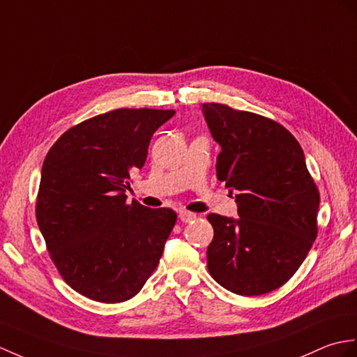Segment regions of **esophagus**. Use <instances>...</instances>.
I'll return each instance as SVG.
<instances>
[{"mask_svg": "<svg viewBox=\"0 0 357 357\" xmlns=\"http://www.w3.org/2000/svg\"><path fill=\"white\" fill-rule=\"evenodd\" d=\"M197 218V214L196 213H192V211H181L179 213V219L182 220V222H192V220H195Z\"/></svg>", "mask_w": 357, "mask_h": 357, "instance_id": "1", "label": "esophagus"}]
</instances>
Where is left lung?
Returning <instances> with one entry per match:
<instances>
[{"instance_id":"1","label":"left lung","mask_w":357,"mask_h":357,"mask_svg":"<svg viewBox=\"0 0 357 357\" xmlns=\"http://www.w3.org/2000/svg\"><path fill=\"white\" fill-rule=\"evenodd\" d=\"M220 144L218 179L236 193L238 219L208 214L210 275L233 294L275 291L301 266L318 236L319 192L295 137L263 115L204 103Z\"/></svg>"}]
</instances>
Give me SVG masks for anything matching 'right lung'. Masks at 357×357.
Segmentation results:
<instances>
[{
  "label": "right lung",
  "mask_w": 357,
  "mask_h": 357,
  "mask_svg": "<svg viewBox=\"0 0 357 357\" xmlns=\"http://www.w3.org/2000/svg\"><path fill=\"white\" fill-rule=\"evenodd\" d=\"M173 114L121 107L96 115L63 132L45 156L38 225L65 283L89 300H130L158 266L176 213L128 204L124 192Z\"/></svg>",
  "instance_id": "obj_1"
}]
</instances>
